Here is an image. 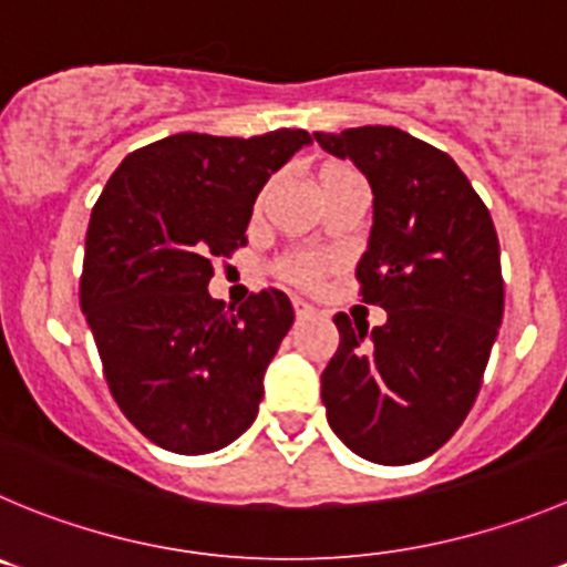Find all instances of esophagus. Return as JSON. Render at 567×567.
<instances>
[{
    "label": "esophagus",
    "instance_id": "1",
    "mask_svg": "<svg viewBox=\"0 0 567 567\" xmlns=\"http://www.w3.org/2000/svg\"><path fill=\"white\" fill-rule=\"evenodd\" d=\"M292 306H295V317H298V320H306V317L315 315V306L306 303V300L295 298V300H292Z\"/></svg>",
    "mask_w": 567,
    "mask_h": 567
}]
</instances>
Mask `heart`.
<instances>
[{"instance_id":"1","label":"heart","mask_w":567,"mask_h":567,"mask_svg":"<svg viewBox=\"0 0 567 567\" xmlns=\"http://www.w3.org/2000/svg\"><path fill=\"white\" fill-rule=\"evenodd\" d=\"M339 172L353 169H350V166H326L320 181L339 175ZM328 267H331V261H328V256H322V252H292V256L280 258L278 261V275L284 280H289V284H295V287H315L317 280L326 275Z\"/></svg>"}]
</instances>
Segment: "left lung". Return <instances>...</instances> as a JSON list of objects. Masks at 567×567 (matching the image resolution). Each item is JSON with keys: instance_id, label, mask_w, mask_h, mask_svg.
Masks as SVG:
<instances>
[{"instance_id": "1", "label": "left lung", "mask_w": 567, "mask_h": 567, "mask_svg": "<svg viewBox=\"0 0 567 567\" xmlns=\"http://www.w3.org/2000/svg\"><path fill=\"white\" fill-rule=\"evenodd\" d=\"M373 188V228L355 267L361 300L384 326L337 315L322 370L333 434L361 460L412 465L442 449L471 412L504 317L493 217L449 153L368 125L315 133Z\"/></svg>"}]
</instances>
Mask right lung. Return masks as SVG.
<instances>
[{"label": "right lung", "instance_id": "1", "mask_svg": "<svg viewBox=\"0 0 567 567\" xmlns=\"http://www.w3.org/2000/svg\"><path fill=\"white\" fill-rule=\"evenodd\" d=\"M306 131L175 133L127 155L85 234L80 306L125 417L172 454H212L250 429L264 373L295 322L278 289L225 309L214 258L247 245L252 203Z\"/></svg>", "mask_w": 567, "mask_h": 567}]
</instances>
